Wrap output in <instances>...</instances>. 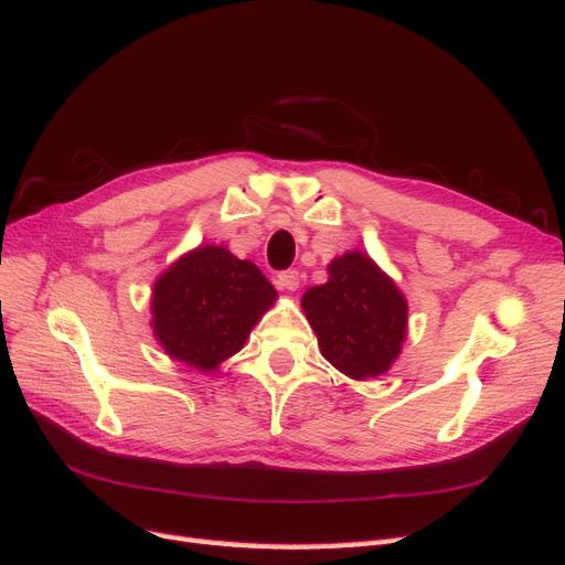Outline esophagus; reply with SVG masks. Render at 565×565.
I'll use <instances>...</instances> for the list:
<instances>
[{"instance_id":"obj_1","label":"esophagus","mask_w":565,"mask_h":565,"mask_svg":"<svg viewBox=\"0 0 565 565\" xmlns=\"http://www.w3.org/2000/svg\"><path fill=\"white\" fill-rule=\"evenodd\" d=\"M278 285L282 289H289V292H295V289L301 285V273L297 268H289V270H282L278 276Z\"/></svg>"}]
</instances>
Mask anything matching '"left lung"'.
Listing matches in <instances>:
<instances>
[{
  "mask_svg": "<svg viewBox=\"0 0 565 565\" xmlns=\"http://www.w3.org/2000/svg\"><path fill=\"white\" fill-rule=\"evenodd\" d=\"M328 270L330 280L301 299L324 361L353 380L384 374L405 339L403 295L363 252L339 256Z\"/></svg>",
  "mask_w": 565,
  "mask_h": 565,
  "instance_id": "obj_1",
  "label": "left lung"
}]
</instances>
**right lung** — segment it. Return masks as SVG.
I'll use <instances>...</instances> for the list:
<instances>
[{
    "instance_id": "right-lung-1",
    "label": "right lung",
    "mask_w": 565,
    "mask_h": 565,
    "mask_svg": "<svg viewBox=\"0 0 565 565\" xmlns=\"http://www.w3.org/2000/svg\"><path fill=\"white\" fill-rule=\"evenodd\" d=\"M276 297L252 262L216 245L198 247L156 282L152 330L169 355L210 372L243 349Z\"/></svg>"
}]
</instances>
